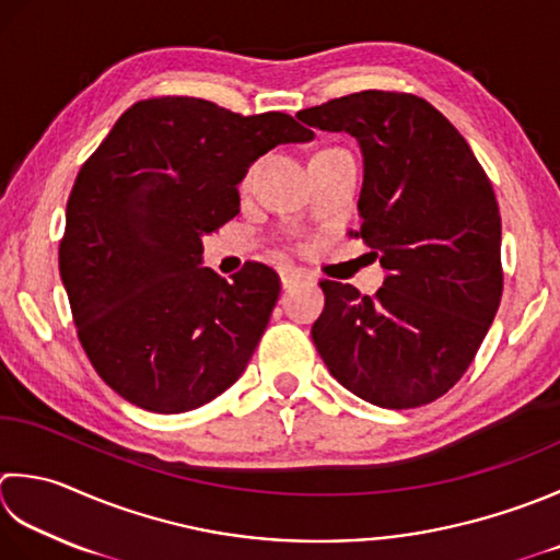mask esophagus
<instances>
[{"instance_id":"obj_1","label":"esophagus","mask_w":560,"mask_h":560,"mask_svg":"<svg viewBox=\"0 0 560 560\" xmlns=\"http://www.w3.org/2000/svg\"><path fill=\"white\" fill-rule=\"evenodd\" d=\"M303 277H305V273L301 269L279 267V279H281V287L283 289H289V287H293V283H299Z\"/></svg>"}]
</instances>
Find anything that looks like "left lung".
Segmentation results:
<instances>
[{"instance_id":"8db88e82","label":"left lung","mask_w":560,"mask_h":560,"mask_svg":"<svg viewBox=\"0 0 560 560\" xmlns=\"http://www.w3.org/2000/svg\"><path fill=\"white\" fill-rule=\"evenodd\" d=\"M364 158L357 235L386 279L376 295L320 281L313 342L361 400L408 410L466 374L502 295L500 208L464 136L412 94L359 92L299 112Z\"/></svg>"}]
</instances>
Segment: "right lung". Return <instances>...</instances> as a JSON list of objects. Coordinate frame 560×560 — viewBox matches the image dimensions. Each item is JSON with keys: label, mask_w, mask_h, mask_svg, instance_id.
<instances>
[{"label": "right lung", "mask_w": 560, "mask_h": 560, "mask_svg": "<svg viewBox=\"0 0 560 560\" xmlns=\"http://www.w3.org/2000/svg\"><path fill=\"white\" fill-rule=\"evenodd\" d=\"M308 140L287 114L160 96L130 106L84 162L60 279L86 357L120 398L174 415L243 376L281 281L259 261L221 279L201 267V237L240 213L237 184L252 162Z\"/></svg>", "instance_id": "add662e5"}]
</instances>
